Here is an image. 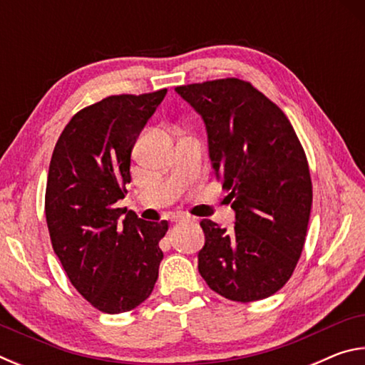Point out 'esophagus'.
I'll return each instance as SVG.
<instances>
[{"mask_svg": "<svg viewBox=\"0 0 365 365\" xmlns=\"http://www.w3.org/2000/svg\"><path fill=\"white\" fill-rule=\"evenodd\" d=\"M172 222H175V224H180V222H190L191 217H188V215H183V214H175L172 215Z\"/></svg>", "mask_w": 365, "mask_h": 365, "instance_id": "esophagus-1", "label": "esophagus"}]
</instances>
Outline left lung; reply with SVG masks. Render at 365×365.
Wrapping results in <instances>:
<instances>
[{"mask_svg":"<svg viewBox=\"0 0 365 365\" xmlns=\"http://www.w3.org/2000/svg\"><path fill=\"white\" fill-rule=\"evenodd\" d=\"M175 91L205 122L211 165L235 211L232 230L201 220L197 270L227 299L269 298L292 277L311 215L312 183L299 140L282 109L243 80Z\"/></svg>","mask_w":365,"mask_h":365,"instance_id":"left-lung-1","label":"left lung"}]
</instances>
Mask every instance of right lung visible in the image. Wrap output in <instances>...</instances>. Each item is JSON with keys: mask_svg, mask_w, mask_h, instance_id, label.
Instances as JSON below:
<instances>
[{"mask_svg": "<svg viewBox=\"0 0 365 365\" xmlns=\"http://www.w3.org/2000/svg\"><path fill=\"white\" fill-rule=\"evenodd\" d=\"M168 90L104 98L72 117L54 146L45 212L53 250L77 292L106 314L151 294L168 220L146 222L117 201L130 183L137 138Z\"/></svg>", "mask_w": 365, "mask_h": 365, "instance_id": "add662e5", "label": "right lung"}]
</instances>
